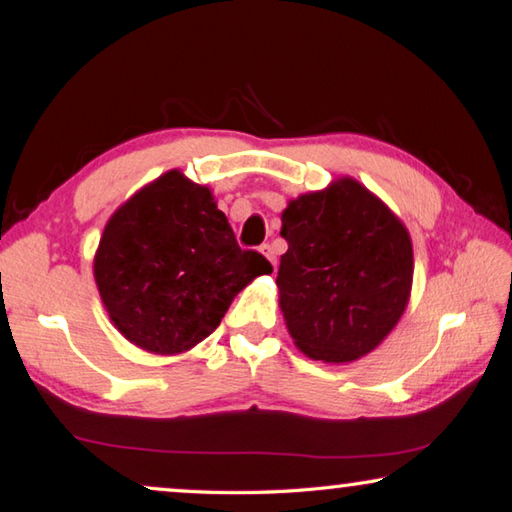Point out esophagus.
Listing matches in <instances>:
<instances>
[{
	"instance_id": "obj_1",
	"label": "esophagus",
	"mask_w": 512,
	"mask_h": 512,
	"mask_svg": "<svg viewBox=\"0 0 512 512\" xmlns=\"http://www.w3.org/2000/svg\"><path fill=\"white\" fill-rule=\"evenodd\" d=\"M259 253H262V255L268 259V262L273 264V268L277 266V253H275V248H273V246H270V244H264L262 248H259Z\"/></svg>"
}]
</instances>
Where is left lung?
Segmentation results:
<instances>
[{
    "label": "left lung",
    "mask_w": 512,
    "mask_h": 512,
    "mask_svg": "<svg viewBox=\"0 0 512 512\" xmlns=\"http://www.w3.org/2000/svg\"><path fill=\"white\" fill-rule=\"evenodd\" d=\"M279 308L310 359L346 364L368 355L402 319L413 288V242L375 193L353 177L290 199Z\"/></svg>",
    "instance_id": "8db88e82"
}]
</instances>
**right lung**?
Here are the masks:
<instances>
[{"instance_id":"add662e5","label":"right lung","mask_w":512,"mask_h":512,"mask_svg":"<svg viewBox=\"0 0 512 512\" xmlns=\"http://www.w3.org/2000/svg\"><path fill=\"white\" fill-rule=\"evenodd\" d=\"M273 266L235 242L213 190L168 170L110 215L93 275L113 326L153 355L213 333L235 295Z\"/></svg>"}]
</instances>
